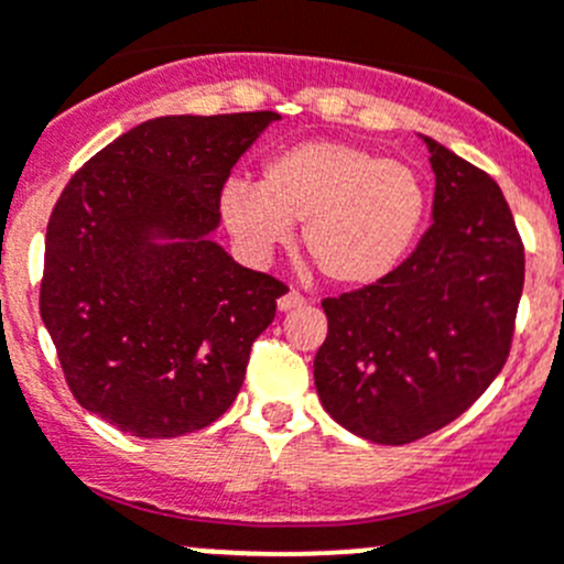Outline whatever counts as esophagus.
Segmentation results:
<instances>
[{
    "instance_id": "1",
    "label": "esophagus",
    "mask_w": 564,
    "mask_h": 564,
    "mask_svg": "<svg viewBox=\"0 0 564 564\" xmlns=\"http://www.w3.org/2000/svg\"><path fill=\"white\" fill-rule=\"evenodd\" d=\"M300 305H305V297L297 292V289H289L286 294H281V297H278V308H281V311L300 308Z\"/></svg>"
}]
</instances>
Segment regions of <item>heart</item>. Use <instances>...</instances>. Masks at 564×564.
Segmentation results:
<instances>
[{"label": "heart", "instance_id": "1", "mask_svg": "<svg viewBox=\"0 0 564 564\" xmlns=\"http://www.w3.org/2000/svg\"><path fill=\"white\" fill-rule=\"evenodd\" d=\"M220 215L240 248L267 259L303 224V248L335 286L384 281L417 242L425 185L412 166L346 141L286 147L261 169L259 185L229 180Z\"/></svg>", "mask_w": 564, "mask_h": 564}]
</instances>
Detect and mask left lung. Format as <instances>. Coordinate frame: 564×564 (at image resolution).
<instances>
[{
    "label": "left lung",
    "instance_id": "8db88e82",
    "mask_svg": "<svg viewBox=\"0 0 564 564\" xmlns=\"http://www.w3.org/2000/svg\"><path fill=\"white\" fill-rule=\"evenodd\" d=\"M434 224L373 286L322 300L316 392L335 423L406 445L460 417L502 371L524 289V246L497 182L423 135Z\"/></svg>",
    "mask_w": 564,
    "mask_h": 564
}]
</instances>
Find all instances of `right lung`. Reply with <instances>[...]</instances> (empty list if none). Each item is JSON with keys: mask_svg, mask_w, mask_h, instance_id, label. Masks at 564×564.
Wrapping results in <instances>:
<instances>
[{"mask_svg": "<svg viewBox=\"0 0 564 564\" xmlns=\"http://www.w3.org/2000/svg\"><path fill=\"white\" fill-rule=\"evenodd\" d=\"M275 111L158 117L89 158L45 229L40 316L67 388L141 440L207 429L235 403L286 286L213 231L220 191Z\"/></svg>", "mask_w": 564, "mask_h": 564, "instance_id": "obj_1", "label": "right lung"}]
</instances>
